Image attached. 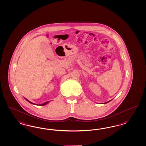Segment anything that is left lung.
Masks as SVG:
<instances>
[{"label":"left lung","mask_w":146,"mask_h":146,"mask_svg":"<svg viewBox=\"0 0 146 146\" xmlns=\"http://www.w3.org/2000/svg\"><path fill=\"white\" fill-rule=\"evenodd\" d=\"M108 102H106V103H108Z\"/></svg>","instance_id":"obj_1"}]
</instances>
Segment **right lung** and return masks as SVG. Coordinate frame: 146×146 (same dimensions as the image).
I'll use <instances>...</instances> for the list:
<instances>
[{"instance_id": "right-lung-1", "label": "right lung", "mask_w": 146, "mask_h": 146, "mask_svg": "<svg viewBox=\"0 0 146 146\" xmlns=\"http://www.w3.org/2000/svg\"><path fill=\"white\" fill-rule=\"evenodd\" d=\"M26 100L27 101H28V102H29L30 103H31V104H34V103H32V102H30L29 101H28V100H27L26 98H25ZM48 103V102H45V103H43V104H39V106H44V105H45L46 104H47ZM35 105H36V104H35Z\"/></svg>"}]
</instances>
